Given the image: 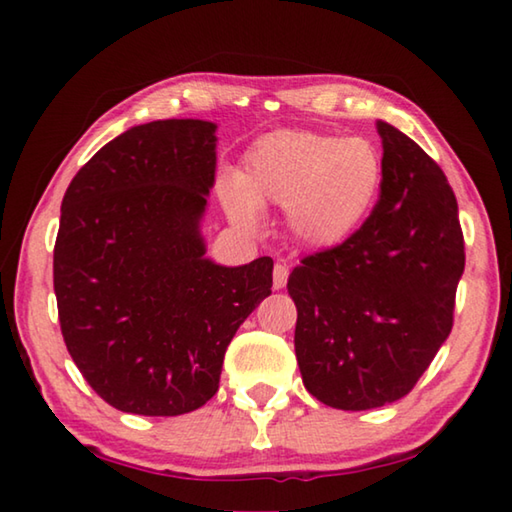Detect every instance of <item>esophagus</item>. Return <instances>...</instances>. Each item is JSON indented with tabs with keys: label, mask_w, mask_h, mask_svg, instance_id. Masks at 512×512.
<instances>
[{
	"label": "esophagus",
	"mask_w": 512,
	"mask_h": 512,
	"mask_svg": "<svg viewBox=\"0 0 512 512\" xmlns=\"http://www.w3.org/2000/svg\"><path fill=\"white\" fill-rule=\"evenodd\" d=\"M287 280H289V266L284 264H275L273 266V289H284L287 287Z\"/></svg>",
	"instance_id": "34e87169"
}]
</instances>
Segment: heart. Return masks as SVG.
<instances>
[{
    "instance_id": "heart-1",
    "label": "heart",
    "mask_w": 512,
    "mask_h": 512,
    "mask_svg": "<svg viewBox=\"0 0 512 512\" xmlns=\"http://www.w3.org/2000/svg\"><path fill=\"white\" fill-rule=\"evenodd\" d=\"M384 185V160L366 137L280 131L246 153L221 183L230 221L257 230L259 207L284 205L291 237L311 250L343 246L363 228Z\"/></svg>"
}]
</instances>
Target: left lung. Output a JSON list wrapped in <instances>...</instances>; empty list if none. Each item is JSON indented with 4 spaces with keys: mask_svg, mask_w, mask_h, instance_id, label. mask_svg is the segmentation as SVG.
Masks as SVG:
<instances>
[{
    "mask_svg": "<svg viewBox=\"0 0 512 512\" xmlns=\"http://www.w3.org/2000/svg\"><path fill=\"white\" fill-rule=\"evenodd\" d=\"M384 185L363 228L302 259L296 357L307 391L332 409L402 400L452 332L465 268L458 203L445 173L411 137L377 119Z\"/></svg>",
    "mask_w": 512,
    "mask_h": 512,
    "instance_id": "8db88e82",
    "label": "left lung"
}]
</instances>
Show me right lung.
Wrapping results in <instances>:
<instances>
[{
    "label": "right lung",
    "mask_w": 512,
    "mask_h": 512,
    "mask_svg": "<svg viewBox=\"0 0 512 512\" xmlns=\"http://www.w3.org/2000/svg\"><path fill=\"white\" fill-rule=\"evenodd\" d=\"M216 142L205 119L133 126L65 192L54 248L60 329L85 381L124 413L201 409L232 336L271 296V257L223 266L205 255Z\"/></svg>",
    "instance_id": "obj_1"
}]
</instances>
